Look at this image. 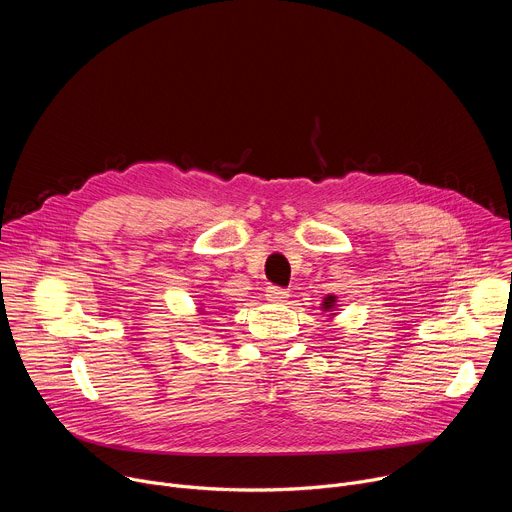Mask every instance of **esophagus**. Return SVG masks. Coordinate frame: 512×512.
<instances>
[{
    "mask_svg": "<svg viewBox=\"0 0 512 512\" xmlns=\"http://www.w3.org/2000/svg\"><path fill=\"white\" fill-rule=\"evenodd\" d=\"M265 298H267L269 302H273V304H281V302H285V298H287V291H285L283 287L269 285V287L265 289Z\"/></svg>",
    "mask_w": 512,
    "mask_h": 512,
    "instance_id": "34e87169",
    "label": "esophagus"
}]
</instances>
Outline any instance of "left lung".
I'll list each match as a JSON object with an SVG mask.
<instances>
[{
	"label": "left lung",
	"mask_w": 512,
	"mask_h": 512,
	"mask_svg": "<svg viewBox=\"0 0 512 512\" xmlns=\"http://www.w3.org/2000/svg\"><path fill=\"white\" fill-rule=\"evenodd\" d=\"M322 312H326L328 316H336V308H338V298L336 296H326L324 302L320 304Z\"/></svg>",
	"instance_id": "1"
}]
</instances>
